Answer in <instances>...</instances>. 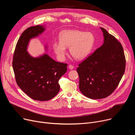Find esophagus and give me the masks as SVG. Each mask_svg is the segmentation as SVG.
Masks as SVG:
<instances>
[{"label":"esophagus","instance_id":"34e87169","mask_svg":"<svg viewBox=\"0 0 135 135\" xmlns=\"http://www.w3.org/2000/svg\"><path fill=\"white\" fill-rule=\"evenodd\" d=\"M68 68H69L70 69H74V66H72V65H70L68 66Z\"/></svg>","mask_w":135,"mask_h":135}]
</instances>
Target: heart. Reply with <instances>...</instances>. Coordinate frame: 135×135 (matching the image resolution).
<instances>
[{"mask_svg":"<svg viewBox=\"0 0 135 135\" xmlns=\"http://www.w3.org/2000/svg\"><path fill=\"white\" fill-rule=\"evenodd\" d=\"M60 42L52 44L54 51L58 58L63 60L67 54L66 47H69L70 53L76 60H84L91 53L95 46L96 38L91 32L78 30H65L59 35Z\"/></svg>","mask_w":135,"mask_h":135,"instance_id":"1","label":"heart"}]
</instances>
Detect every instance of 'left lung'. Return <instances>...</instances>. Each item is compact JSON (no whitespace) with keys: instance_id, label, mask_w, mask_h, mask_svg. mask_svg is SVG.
<instances>
[{"instance_id":"left-lung-1","label":"left lung","mask_w":135,"mask_h":135,"mask_svg":"<svg viewBox=\"0 0 135 135\" xmlns=\"http://www.w3.org/2000/svg\"><path fill=\"white\" fill-rule=\"evenodd\" d=\"M103 45L78 65L79 89L86 97L97 100L108 97L114 91L125 69L126 60L120 42L100 28Z\"/></svg>"}]
</instances>
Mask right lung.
Returning <instances> with one entry per match:
<instances>
[{
	"mask_svg": "<svg viewBox=\"0 0 135 135\" xmlns=\"http://www.w3.org/2000/svg\"><path fill=\"white\" fill-rule=\"evenodd\" d=\"M45 30V26L40 25L26 29L18 40L12 61L18 86L30 97L40 101L51 100L59 93V79L67 70V64L56 62L46 54L33 57L27 52L30 40Z\"/></svg>",
	"mask_w": 135,
	"mask_h": 135,
	"instance_id": "add662e5",
	"label": "right lung"
}]
</instances>
